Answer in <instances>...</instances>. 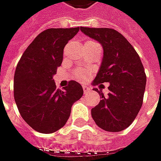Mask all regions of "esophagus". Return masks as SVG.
<instances>
[{"label": "esophagus", "mask_w": 161, "mask_h": 161, "mask_svg": "<svg viewBox=\"0 0 161 161\" xmlns=\"http://www.w3.org/2000/svg\"><path fill=\"white\" fill-rule=\"evenodd\" d=\"M83 90H84V92L85 93V94L89 93V92H90V91H91V89L89 88V87H87V86H85V85H84V86H83Z\"/></svg>", "instance_id": "34e87169"}]
</instances>
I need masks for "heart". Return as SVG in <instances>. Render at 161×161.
Here are the masks:
<instances>
[{
  "instance_id": "b5f03b06",
  "label": "heart",
  "mask_w": 161,
  "mask_h": 161,
  "mask_svg": "<svg viewBox=\"0 0 161 161\" xmlns=\"http://www.w3.org/2000/svg\"><path fill=\"white\" fill-rule=\"evenodd\" d=\"M74 75H75V77L78 80H84L88 76V71L84 69H77L74 73Z\"/></svg>"
}]
</instances>
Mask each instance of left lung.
<instances>
[{"mask_svg": "<svg viewBox=\"0 0 161 161\" xmlns=\"http://www.w3.org/2000/svg\"><path fill=\"white\" fill-rule=\"evenodd\" d=\"M81 31L99 42L104 57L93 85L110 83L107 97L98 89L99 104L92 109L97 125L107 131H120L131 125L143 104L147 76L131 44L119 32L107 28L81 27Z\"/></svg>", "mask_w": 161, "mask_h": 161, "instance_id": "8db88e82", "label": "left lung"}]
</instances>
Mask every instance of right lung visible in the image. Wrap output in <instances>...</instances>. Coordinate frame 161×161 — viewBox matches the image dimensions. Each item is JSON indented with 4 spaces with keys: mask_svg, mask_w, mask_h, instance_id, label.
<instances>
[{
    "mask_svg": "<svg viewBox=\"0 0 161 161\" xmlns=\"http://www.w3.org/2000/svg\"><path fill=\"white\" fill-rule=\"evenodd\" d=\"M78 31L79 27L42 31L16 66L14 101L22 119L38 132L51 133L61 129L69 119L72 104L84 94L76 81H69L62 91L57 89L53 79L62 64L65 45Z\"/></svg>",
    "mask_w": 161,
    "mask_h": 161,
    "instance_id": "right-lung-1",
    "label": "right lung"
}]
</instances>
